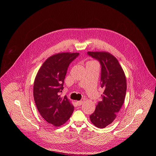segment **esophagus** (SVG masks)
I'll return each mask as SVG.
<instances>
[{"mask_svg": "<svg viewBox=\"0 0 156 156\" xmlns=\"http://www.w3.org/2000/svg\"><path fill=\"white\" fill-rule=\"evenodd\" d=\"M83 101H77V102H76V104H77V105H78V106L81 105L83 104Z\"/></svg>", "mask_w": 156, "mask_h": 156, "instance_id": "1", "label": "esophagus"}]
</instances>
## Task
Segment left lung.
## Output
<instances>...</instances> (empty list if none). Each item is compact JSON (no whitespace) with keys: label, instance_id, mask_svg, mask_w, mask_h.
<instances>
[{"label":"left lung","instance_id":"left-lung-1","mask_svg":"<svg viewBox=\"0 0 156 156\" xmlns=\"http://www.w3.org/2000/svg\"><path fill=\"white\" fill-rule=\"evenodd\" d=\"M101 66V86L104 89L101 101L90 117L96 127L104 128L112 123L121 108L126 95V77L117 59L105 52H87Z\"/></svg>","mask_w":156,"mask_h":156}]
</instances>
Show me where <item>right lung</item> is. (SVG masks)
Listing matches in <instances>:
<instances>
[{
    "mask_svg": "<svg viewBox=\"0 0 156 156\" xmlns=\"http://www.w3.org/2000/svg\"><path fill=\"white\" fill-rule=\"evenodd\" d=\"M79 53H59L44 62L35 78L33 96L39 114L55 126L64 124L71 117L74 107L66 96L60 97L69 65Z\"/></svg>",
    "mask_w": 156,
    "mask_h": 156,
    "instance_id": "obj_1",
    "label": "right lung"
}]
</instances>
